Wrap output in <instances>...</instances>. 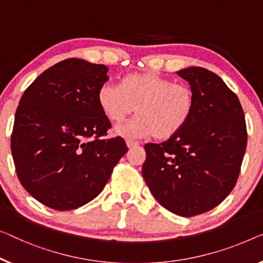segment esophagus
<instances>
[{"mask_svg":"<svg viewBox=\"0 0 263 263\" xmlns=\"http://www.w3.org/2000/svg\"><path fill=\"white\" fill-rule=\"evenodd\" d=\"M126 145H127V147H135V146H137V145H139V143L136 142V140L127 139L126 140Z\"/></svg>","mask_w":263,"mask_h":263,"instance_id":"1","label":"esophagus"}]
</instances>
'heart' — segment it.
<instances>
[{"mask_svg":"<svg viewBox=\"0 0 263 263\" xmlns=\"http://www.w3.org/2000/svg\"><path fill=\"white\" fill-rule=\"evenodd\" d=\"M97 99L101 112L113 123H120L135 109V118L115 128L116 135L126 138L154 135L159 140L170 139L186 126L195 109L189 86L175 84L156 72L128 74L119 86L105 82Z\"/></svg>","mask_w":263,"mask_h":263,"instance_id":"heart-1","label":"heart"}]
</instances>
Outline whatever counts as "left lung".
Listing matches in <instances>:
<instances>
[{
	"label": "left lung",
	"instance_id": "obj_1",
	"mask_svg": "<svg viewBox=\"0 0 263 263\" xmlns=\"http://www.w3.org/2000/svg\"><path fill=\"white\" fill-rule=\"evenodd\" d=\"M177 74L193 89L194 115L175 137L145 144L142 174L160 205L191 217L214 209L232 193L246 152L247 127L240 100L218 76L202 67Z\"/></svg>",
	"mask_w": 263,
	"mask_h": 263
}]
</instances>
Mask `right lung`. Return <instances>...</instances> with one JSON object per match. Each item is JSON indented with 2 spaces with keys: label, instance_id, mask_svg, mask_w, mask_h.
<instances>
[{
  "label": "right lung",
  "instance_id": "1",
  "mask_svg": "<svg viewBox=\"0 0 263 263\" xmlns=\"http://www.w3.org/2000/svg\"><path fill=\"white\" fill-rule=\"evenodd\" d=\"M105 65L70 58L31 82L15 113L10 147L22 186L55 210L91 202L127 152L121 137L105 139L111 127L98 104L108 80Z\"/></svg>",
  "mask_w": 263,
  "mask_h": 263
}]
</instances>
